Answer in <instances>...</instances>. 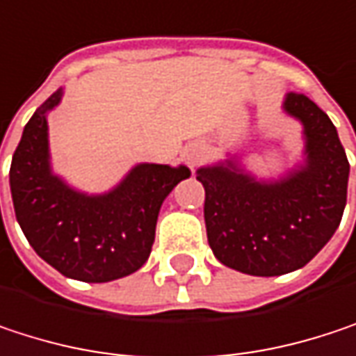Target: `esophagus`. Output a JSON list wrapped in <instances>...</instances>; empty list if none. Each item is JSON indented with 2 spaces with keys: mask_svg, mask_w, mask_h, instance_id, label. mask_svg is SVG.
<instances>
[{
  "mask_svg": "<svg viewBox=\"0 0 356 356\" xmlns=\"http://www.w3.org/2000/svg\"><path fill=\"white\" fill-rule=\"evenodd\" d=\"M202 156H204V150H202L200 146H189V148L183 150V161H185L189 167H195V165L202 161Z\"/></svg>",
  "mask_w": 356,
  "mask_h": 356,
  "instance_id": "esophagus-1",
  "label": "esophagus"
}]
</instances>
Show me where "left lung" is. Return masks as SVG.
<instances>
[{"instance_id":"left-lung-1","label":"left lung","mask_w":356,"mask_h":356,"mask_svg":"<svg viewBox=\"0 0 356 356\" xmlns=\"http://www.w3.org/2000/svg\"><path fill=\"white\" fill-rule=\"evenodd\" d=\"M282 108L303 125V165L272 181L253 177L237 156L197 169L208 243L220 264L251 276L303 268L332 239L346 206L350 165L334 123L299 92H289Z\"/></svg>"}]
</instances>
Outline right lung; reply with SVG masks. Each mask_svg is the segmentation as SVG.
<instances>
[{"label":"right lung","instance_id":"1","mask_svg":"<svg viewBox=\"0 0 356 356\" xmlns=\"http://www.w3.org/2000/svg\"><path fill=\"white\" fill-rule=\"evenodd\" d=\"M53 92L24 125L12 156L10 189L22 233L36 253L67 278L111 282L140 270L154 243L161 206L187 167L140 163L107 193L70 187L51 169L47 113Z\"/></svg>","mask_w":356,"mask_h":356}]
</instances>
